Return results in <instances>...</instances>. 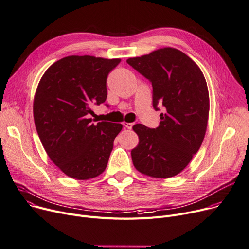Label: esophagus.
I'll list each match as a JSON object with an SVG mask.
<instances>
[{
    "label": "esophagus",
    "instance_id": "esophagus-1",
    "mask_svg": "<svg viewBox=\"0 0 249 249\" xmlns=\"http://www.w3.org/2000/svg\"><path fill=\"white\" fill-rule=\"evenodd\" d=\"M123 124H124V126H125V127L128 128V129L132 128V126H133V124H132V123H124Z\"/></svg>",
    "mask_w": 249,
    "mask_h": 249
}]
</instances>
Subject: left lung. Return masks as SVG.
I'll use <instances>...</instances> for the list:
<instances>
[{
	"label": "left lung",
	"instance_id": "1",
	"mask_svg": "<svg viewBox=\"0 0 249 249\" xmlns=\"http://www.w3.org/2000/svg\"><path fill=\"white\" fill-rule=\"evenodd\" d=\"M126 63L152 86V106L164 107L160 126L133 125L140 138L131 159L140 173L158 178L178 175L198 151L205 136L209 95L198 66L182 52L163 48Z\"/></svg>",
	"mask_w": 249,
	"mask_h": 249
}]
</instances>
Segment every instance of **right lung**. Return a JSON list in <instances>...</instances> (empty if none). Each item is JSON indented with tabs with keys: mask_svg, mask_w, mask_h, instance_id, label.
<instances>
[{
	"mask_svg": "<svg viewBox=\"0 0 249 249\" xmlns=\"http://www.w3.org/2000/svg\"><path fill=\"white\" fill-rule=\"evenodd\" d=\"M120 63L69 55L53 63L37 86L33 107L37 135L49 158L70 178H93L107 167L123 125L93 124L91 107L106 102L107 78Z\"/></svg>",
	"mask_w": 249,
	"mask_h": 249,
	"instance_id": "1",
	"label": "right lung"
}]
</instances>
